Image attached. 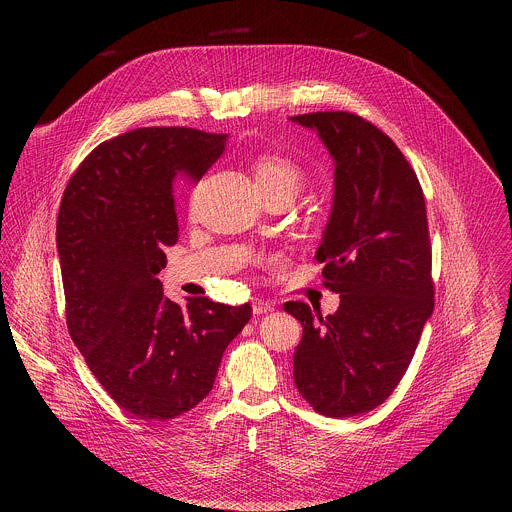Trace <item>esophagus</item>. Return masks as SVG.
Returning a JSON list of instances; mask_svg holds the SVG:
<instances>
[{
    "instance_id": "esophagus-1",
    "label": "esophagus",
    "mask_w": 512,
    "mask_h": 512,
    "mask_svg": "<svg viewBox=\"0 0 512 512\" xmlns=\"http://www.w3.org/2000/svg\"><path fill=\"white\" fill-rule=\"evenodd\" d=\"M252 311H254V315L270 313V311H274V303L264 301V299H254V301H252Z\"/></svg>"
}]
</instances>
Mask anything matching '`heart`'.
<instances>
[{
  "mask_svg": "<svg viewBox=\"0 0 512 512\" xmlns=\"http://www.w3.org/2000/svg\"><path fill=\"white\" fill-rule=\"evenodd\" d=\"M258 189H290L295 195L305 185V169L288 155L262 153L254 163Z\"/></svg>",
  "mask_w": 512,
  "mask_h": 512,
  "instance_id": "b5f03b06",
  "label": "heart"
}]
</instances>
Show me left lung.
Here are the masks:
<instances>
[{"instance_id": "1", "label": "left lung", "mask_w": 512, "mask_h": 512, "mask_svg": "<svg viewBox=\"0 0 512 512\" xmlns=\"http://www.w3.org/2000/svg\"><path fill=\"white\" fill-rule=\"evenodd\" d=\"M317 132L335 163L333 207L315 252L341 303L284 309L303 327L293 355L299 394L323 416L380 406L402 380L434 313L432 246L420 181L396 144L349 112L290 118Z\"/></svg>"}]
</instances>
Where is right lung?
I'll use <instances>...</instances> for the list:
<instances>
[{"mask_svg":"<svg viewBox=\"0 0 512 512\" xmlns=\"http://www.w3.org/2000/svg\"><path fill=\"white\" fill-rule=\"evenodd\" d=\"M228 134L138 128L92 149L57 219V252L74 345L106 392L140 420H171L213 388L248 303L167 299L157 274L179 238L175 187L201 179Z\"/></svg>","mask_w":512,"mask_h":512,"instance_id":"obj_1","label":"right lung"}]
</instances>
